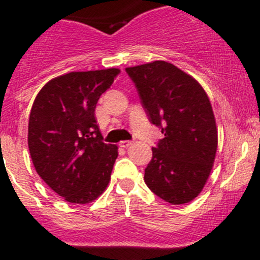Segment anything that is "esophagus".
I'll return each mask as SVG.
<instances>
[{
  "instance_id": "esophagus-1",
  "label": "esophagus",
  "mask_w": 260,
  "mask_h": 260,
  "mask_svg": "<svg viewBox=\"0 0 260 260\" xmlns=\"http://www.w3.org/2000/svg\"><path fill=\"white\" fill-rule=\"evenodd\" d=\"M132 145V141H122V142L119 143V146L122 147V148H127V147H129Z\"/></svg>"
}]
</instances>
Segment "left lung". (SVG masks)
I'll return each mask as SVG.
<instances>
[{"mask_svg": "<svg viewBox=\"0 0 260 260\" xmlns=\"http://www.w3.org/2000/svg\"><path fill=\"white\" fill-rule=\"evenodd\" d=\"M148 120L164 138L152 147L145 182L162 200L190 203L212 169L217 131L210 101L192 77L167 61L125 69Z\"/></svg>", "mask_w": 260, "mask_h": 260, "instance_id": "1", "label": "left lung"}]
</instances>
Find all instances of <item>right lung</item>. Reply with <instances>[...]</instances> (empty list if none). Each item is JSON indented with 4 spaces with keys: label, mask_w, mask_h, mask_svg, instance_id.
Returning <instances> with one entry per match:
<instances>
[{
    "label": "right lung",
    "mask_w": 260,
    "mask_h": 260,
    "mask_svg": "<svg viewBox=\"0 0 260 260\" xmlns=\"http://www.w3.org/2000/svg\"><path fill=\"white\" fill-rule=\"evenodd\" d=\"M118 69L75 72L45 84L28 119L36 172L65 200L88 204L108 185L118 147L103 142L94 112Z\"/></svg>",
    "instance_id": "add662e5"
}]
</instances>
